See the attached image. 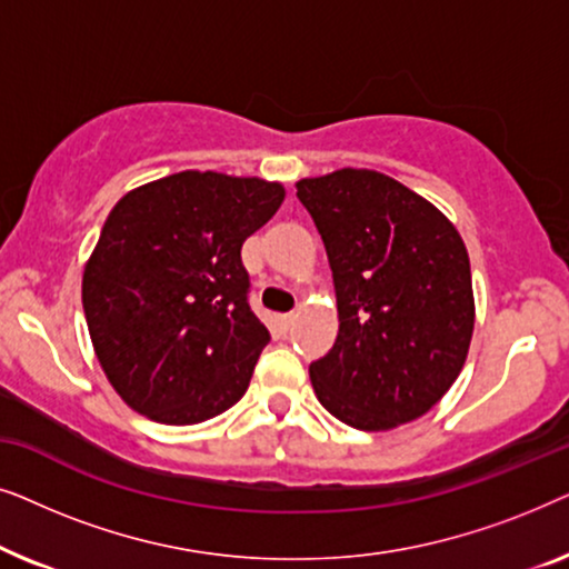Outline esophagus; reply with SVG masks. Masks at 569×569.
<instances>
[{
  "mask_svg": "<svg viewBox=\"0 0 569 569\" xmlns=\"http://www.w3.org/2000/svg\"><path fill=\"white\" fill-rule=\"evenodd\" d=\"M295 318H298L295 313H284V316H279V318H277L279 329H282V331H290L292 326H295Z\"/></svg>",
  "mask_w": 569,
  "mask_h": 569,
  "instance_id": "34e87169",
  "label": "esophagus"
}]
</instances>
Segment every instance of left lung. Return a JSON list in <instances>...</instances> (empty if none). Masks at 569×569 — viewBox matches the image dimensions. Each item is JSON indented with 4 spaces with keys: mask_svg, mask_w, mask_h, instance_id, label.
Masks as SVG:
<instances>
[{
    "mask_svg": "<svg viewBox=\"0 0 569 569\" xmlns=\"http://www.w3.org/2000/svg\"><path fill=\"white\" fill-rule=\"evenodd\" d=\"M337 290L339 333L310 362L318 401L380 432L422 417L461 372L473 333L469 253L453 222L378 170L302 178Z\"/></svg>",
    "mask_w": 569,
    "mask_h": 569,
    "instance_id": "8db88e82",
    "label": "left lung"
}]
</instances>
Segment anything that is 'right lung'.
Returning a JSON list of instances; mask_svg holds the SVG:
<instances>
[{"label":"right lung","mask_w":569,"mask_h":569,"mask_svg":"<svg viewBox=\"0 0 569 569\" xmlns=\"http://www.w3.org/2000/svg\"><path fill=\"white\" fill-rule=\"evenodd\" d=\"M282 201V183L183 170L111 209L82 308L100 368L139 415L197 425L246 393L271 337L248 306L240 248Z\"/></svg>","instance_id":"obj_1"}]
</instances>
